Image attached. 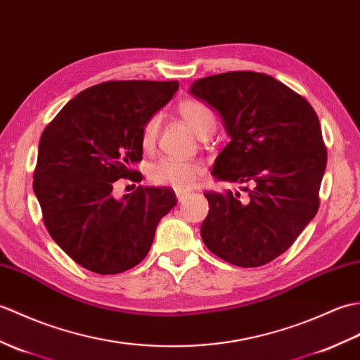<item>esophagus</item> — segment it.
<instances>
[{
  "mask_svg": "<svg viewBox=\"0 0 360 360\" xmlns=\"http://www.w3.org/2000/svg\"><path fill=\"white\" fill-rule=\"evenodd\" d=\"M175 195H177V198H179V202H181V200H185V198H186V193H185V191H180V189H177V191H175Z\"/></svg>",
  "mask_w": 360,
  "mask_h": 360,
  "instance_id": "obj_1",
  "label": "esophagus"
}]
</instances>
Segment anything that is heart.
I'll return each instance as SVG.
<instances>
[{
	"instance_id": "heart-1",
	"label": "heart",
	"mask_w": 360,
	"mask_h": 360,
	"mask_svg": "<svg viewBox=\"0 0 360 360\" xmlns=\"http://www.w3.org/2000/svg\"><path fill=\"white\" fill-rule=\"evenodd\" d=\"M180 117L185 120L188 126L193 129L198 137L206 139L215 129V117L211 108L205 105L203 101L186 98L181 100L177 106ZM160 131V117L153 115L143 124L140 143L141 148L150 153L155 148ZM205 167L198 162H181L169 157H163L157 160L149 166L148 175L149 180L160 186H172L177 189H188L202 177Z\"/></svg>"
}]
</instances>
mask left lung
I'll use <instances>...</instances> for the list:
<instances>
[{"instance_id": "1", "label": "left lung", "mask_w": 360, "mask_h": 360, "mask_svg": "<svg viewBox=\"0 0 360 360\" xmlns=\"http://www.w3.org/2000/svg\"><path fill=\"white\" fill-rule=\"evenodd\" d=\"M189 92L219 110L231 137L214 179L245 183L248 193H205L203 242L236 266L266 265L319 211L326 148L317 114L286 84L251 70L200 78Z\"/></svg>"}]
</instances>
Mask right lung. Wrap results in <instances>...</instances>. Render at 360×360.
<instances>
[{
    "instance_id": "right-lung-1",
    "label": "right lung",
    "mask_w": 360,
    "mask_h": 360,
    "mask_svg": "<svg viewBox=\"0 0 360 360\" xmlns=\"http://www.w3.org/2000/svg\"><path fill=\"white\" fill-rule=\"evenodd\" d=\"M177 82H105L72 98L46 126L34 193L51 237L78 265L118 274L146 257L155 228L177 205L171 188L137 186L122 200L115 181H141L143 124L177 92Z\"/></svg>"
}]
</instances>
